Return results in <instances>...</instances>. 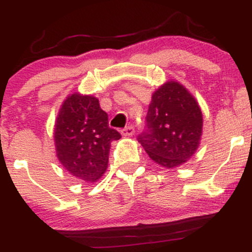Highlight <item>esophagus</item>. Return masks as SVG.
Returning <instances> with one entry per match:
<instances>
[{
	"instance_id": "esophagus-1",
	"label": "esophagus",
	"mask_w": 252,
	"mask_h": 252,
	"mask_svg": "<svg viewBox=\"0 0 252 252\" xmlns=\"http://www.w3.org/2000/svg\"><path fill=\"white\" fill-rule=\"evenodd\" d=\"M134 128L133 126H126V128H124L123 130L121 131V134L123 135V136H126V137H129V136H131V135H134Z\"/></svg>"
}]
</instances>
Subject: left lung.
<instances>
[{
    "mask_svg": "<svg viewBox=\"0 0 252 252\" xmlns=\"http://www.w3.org/2000/svg\"><path fill=\"white\" fill-rule=\"evenodd\" d=\"M146 133L139 142L148 157L175 169L197 152L203 135V113L197 99L180 82L169 79L152 93Z\"/></svg>",
    "mask_w": 252,
    "mask_h": 252,
    "instance_id": "1",
    "label": "left lung"
}]
</instances>
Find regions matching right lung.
<instances>
[{"label": "right lung", "mask_w": 252, "mask_h": 252, "mask_svg": "<svg viewBox=\"0 0 252 252\" xmlns=\"http://www.w3.org/2000/svg\"><path fill=\"white\" fill-rule=\"evenodd\" d=\"M54 146L59 163L84 182L99 181L108 164L111 142L121 134L108 126L99 99L76 92L63 100L54 124Z\"/></svg>", "instance_id": "right-lung-1"}]
</instances>
